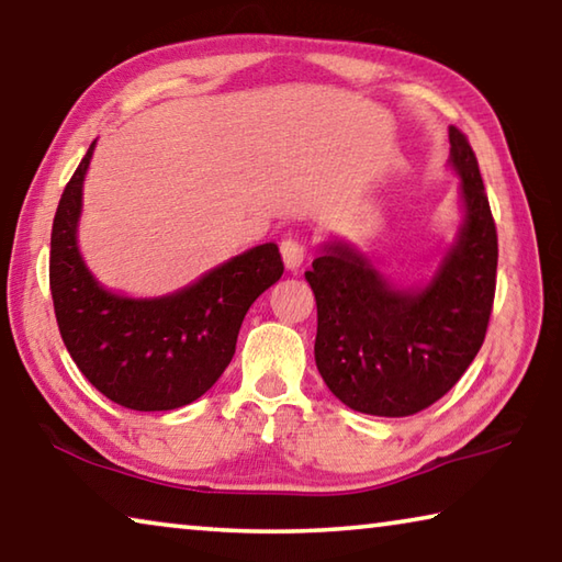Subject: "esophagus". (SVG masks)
Returning <instances> with one entry per match:
<instances>
[{
  "label": "esophagus",
  "instance_id": "1",
  "mask_svg": "<svg viewBox=\"0 0 562 562\" xmlns=\"http://www.w3.org/2000/svg\"><path fill=\"white\" fill-rule=\"evenodd\" d=\"M280 252H282L284 268L288 270H297L304 262V255H307V250H304V245L297 240V237H284L280 243Z\"/></svg>",
  "mask_w": 562,
  "mask_h": 562
}]
</instances>
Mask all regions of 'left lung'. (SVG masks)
Segmentation results:
<instances>
[{
	"instance_id": "1",
	"label": "left lung",
	"mask_w": 562,
	"mask_h": 562,
	"mask_svg": "<svg viewBox=\"0 0 562 562\" xmlns=\"http://www.w3.org/2000/svg\"><path fill=\"white\" fill-rule=\"evenodd\" d=\"M463 223L434 278L398 290L347 243H327L304 272L317 300L315 361L341 404L412 416L459 382L486 339L496 294L498 235L479 160L451 126Z\"/></svg>"
}]
</instances>
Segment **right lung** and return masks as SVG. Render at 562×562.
<instances>
[{"instance_id": "obj_1", "label": "right lung", "mask_w": 562, "mask_h": 562, "mask_svg": "<svg viewBox=\"0 0 562 562\" xmlns=\"http://www.w3.org/2000/svg\"><path fill=\"white\" fill-rule=\"evenodd\" d=\"M93 146L66 183L52 225L56 322L76 367L103 396L133 412H170L221 379L247 310L282 278L284 265L278 245L265 243L166 297L133 300L106 290L76 243Z\"/></svg>"}]
</instances>
